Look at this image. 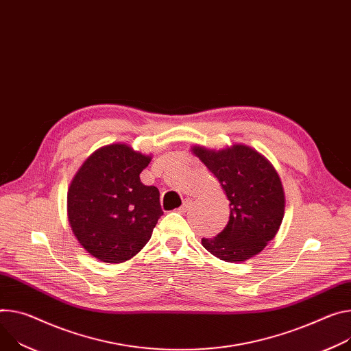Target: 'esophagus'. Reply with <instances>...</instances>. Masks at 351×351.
<instances>
[{
  "instance_id": "34e87169",
  "label": "esophagus",
  "mask_w": 351,
  "mask_h": 351,
  "mask_svg": "<svg viewBox=\"0 0 351 351\" xmlns=\"http://www.w3.org/2000/svg\"><path fill=\"white\" fill-rule=\"evenodd\" d=\"M190 207H192V200H189V199H187V200H184V202H183V204H182V207H180L179 210H180L182 213H184V211H187Z\"/></svg>"
}]
</instances>
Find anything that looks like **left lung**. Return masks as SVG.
I'll list each match as a JSON object with an SVG mask.
<instances>
[{
  "instance_id": "8db88e82",
  "label": "left lung",
  "mask_w": 351,
  "mask_h": 351,
  "mask_svg": "<svg viewBox=\"0 0 351 351\" xmlns=\"http://www.w3.org/2000/svg\"><path fill=\"white\" fill-rule=\"evenodd\" d=\"M193 154L218 179L230 200V221L214 238L202 245L221 261L243 262L265 249L284 217V190L280 176L267 159L243 144L226 149L200 145Z\"/></svg>"
}]
</instances>
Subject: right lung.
<instances>
[{"label":"right lung","mask_w":351,"mask_h":351,"mask_svg":"<svg viewBox=\"0 0 351 351\" xmlns=\"http://www.w3.org/2000/svg\"><path fill=\"white\" fill-rule=\"evenodd\" d=\"M149 162V155L125 144L105 145L86 159L70 184L71 230L101 262L123 263L136 256L164 214L158 189L140 180Z\"/></svg>","instance_id":"add662e5"}]
</instances>
